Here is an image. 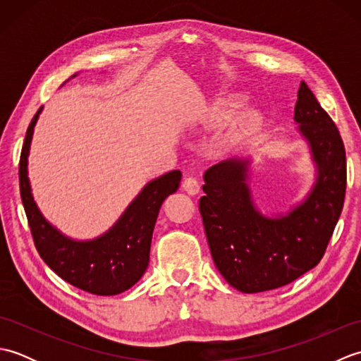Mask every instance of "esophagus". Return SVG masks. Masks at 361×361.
I'll return each mask as SVG.
<instances>
[{
  "label": "esophagus",
  "instance_id": "34e87169",
  "mask_svg": "<svg viewBox=\"0 0 361 361\" xmlns=\"http://www.w3.org/2000/svg\"><path fill=\"white\" fill-rule=\"evenodd\" d=\"M183 189L186 190L189 195H195L200 190V181H198L197 176H186L183 180Z\"/></svg>",
  "mask_w": 361,
  "mask_h": 361
}]
</instances>
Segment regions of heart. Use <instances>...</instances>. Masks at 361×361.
<instances>
[{"label": "heart", "mask_w": 361, "mask_h": 361, "mask_svg": "<svg viewBox=\"0 0 361 361\" xmlns=\"http://www.w3.org/2000/svg\"><path fill=\"white\" fill-rule=\"evenodd\" d=\"M245 105V99L239 94H229L219 99V101L214 104V106L211 109V114L214 119L224 121V119H229L233 118L234 114L239 111L242 106ZM255 124V118L252 116H243L239 122V127L242 132H247Z\"/></svg>", "instance_id": "obj_1"}]
</instances>
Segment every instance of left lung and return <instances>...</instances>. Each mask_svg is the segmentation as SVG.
<instances>
[{
    "label": "left lung",
    "instance_id": "8db88e82",
    "mask_svg": "<svg viewBox=\"0 0 361 361\" xmlns=\"http://www.w3.org/2000/svg\"><path fill=\"white\" fill-rule=\"evenodd\" d=\"M295 121L307 137L319 175L305 203L287 217L265 219L251 203L247 166L224 161L204 173L198 208L217 270L243 293L279 288L323 259L346 195V150L332 118L301 82Z\"/></svg>",
    "mask_w": 361,
    "mask_h": 361
}]
</instances>
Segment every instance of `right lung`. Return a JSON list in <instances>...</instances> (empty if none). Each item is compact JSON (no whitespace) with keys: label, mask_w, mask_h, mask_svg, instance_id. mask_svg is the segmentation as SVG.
<instances>
[{"label":"right lung","mask_w":361,"mask_h":361,"mask_svg":"<svg viewBox=\"0 0 361 361\" xmlns=\"http://www.w3.org/2000/svg\"><path fill=\"white\" fill-rule=\"evenodd\" d=\"M40 111L38 109L27 127L18 166L21 202L38 255L54 273L74 287L101 296L122 293L145 273L158 212L166 198L178 189L181 172L172 171L149 183L105 235L91 242L66 239L43 219L29 188L27 153Z\"/></svg>","instance_id":"add662e5"}]
</instances>
